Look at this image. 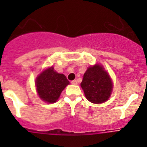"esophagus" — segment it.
Segmentation results:
<instances>
[{
	"label": "esophagus",
	"mask_w": 147,
	"mask_h": 147,
	"mask_svg": "<svg viewBox=\"0 0 147 147\" xmlns=\"http://www.w3.org/2000/svg\"><path fill=\"white\" fill-rule=\"evenodd\" d=\"M71 83L72 85H77V81L76 80H73V81H71Z\"/></svg>",
	"instance_id": "esophagus-1"
}]
</instances>
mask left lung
Here are the masks:
<instances>
[{"label":"left lung","mask_w":147,"mask_h":147,"mask_svg":"<svg viewBox=\"0 0 147 147\" xmlns=\"http://www.w3.org/2000/svg\"><path fill=\"white\" fill-rule=\"evenodd\" d=\"M81 87L89 102L101 104L110 98L113 90V82L103 66L96 64L88 67L83 76Z\"/></svg>","instance_id":"1"}]
</instances>
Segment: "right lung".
<instances>
[{
	"mask_svg": "<svg viewBox=\"0 0 147 147\" xmlns=\"http://www.w3.org/2000/svg\"><path fill=\"white\" fill-rule=\"evenodd\" d=\"M69 83L64 74H58L53 67L42 71L35 80L39 97L48 103L57 102L62 90Z\"/></svg>",
	"mask_w": 147,
	"mask_h": 147,
	"instance_id": "add662e5",
	"label": "right lung"
}]
</instances>
